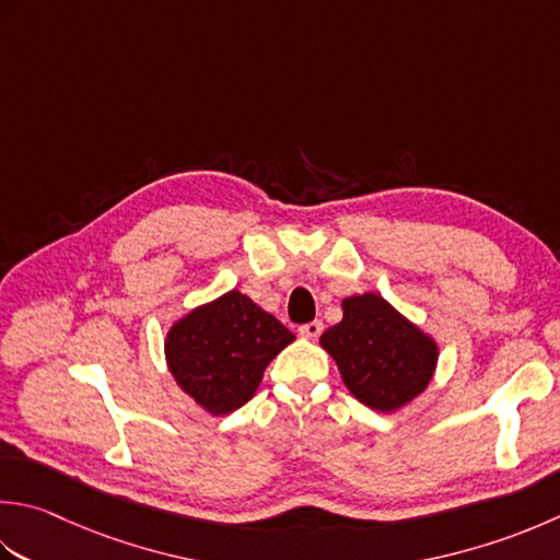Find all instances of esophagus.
Here are the masks:
<instances>
[{
	"label": "esophagus",
	"mask_w": 560,
	"mask_h": 560,
	"mask_svg": "<svg viewBox=\"0 0 560 560\" xmlns=\"http://www.w3.org/2000/svg\"><path fill=\"white\" fill-rule=\"evenodd\" d=\"M299 332L303 335V337H308V339H317L323 335V323L320 320H311V323H305V325H301L299 327Z\"/></svg>",
	"instance_id": "obj_1"
}]
</instances>
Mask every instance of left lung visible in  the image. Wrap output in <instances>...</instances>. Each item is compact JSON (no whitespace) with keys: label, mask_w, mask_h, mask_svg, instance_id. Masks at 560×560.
I'll return each instance as SVG.
<instances>
[{"label":"left lung","mask_w":560,"mask_h":560,"mask_svg":"<svg viewBox=\"0 0 560 560\" xmlns=\"http://www.w3.org/2000/svg\"><path fill=\"white\" fill-rule=\"evenodd\" d=\"M342 311V323L325 330L320 345L337 361L352 396L378 412L420 396L436 366L434 339L376 293L345 299Z\"/></svg>","instance_id":"1"}]
</instances>
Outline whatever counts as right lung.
I'll return each instance as SVG.
<instances>
[{"instance_id":"1","label":"right lung","mask_w":560,"mask_h":560,"mask_svg":"<svg viewBox=\"0 0 560 560\" xmlns=\"http://www.w3.org/2000/svg\"><path fill=\"white\" fill-rule=\"evenodd\" d=\"M291 342L293 332L277 317L230 291L182 317L164 349L182 390L208 412L225 415L255 396L269 361Z\"/></svg>"}]
</instances>
